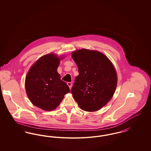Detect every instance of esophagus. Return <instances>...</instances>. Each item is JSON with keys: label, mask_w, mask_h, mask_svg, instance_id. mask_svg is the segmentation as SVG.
<instances>
[{"label": "esophagus", "mask_w": 151, "mask_h": 151, "mask_svg": "<svg viewBox=\"0 0 151 151\" xmlns=\"http://www.w3.org/2000/svg\"><path fill=\"white\" fill-rule=\"evenodd\" d=\"M67 85L68 86L70 89H71V86H72V83H71V82H68V83H67Z\"/></svg>", "instance_id": "1"}]
</instances>
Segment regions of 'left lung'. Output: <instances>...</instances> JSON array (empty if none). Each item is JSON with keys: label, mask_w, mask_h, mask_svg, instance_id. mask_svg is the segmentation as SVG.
Returning a JSON list of instances; mask_svg holds the SVG:
<instances>
[{"label": "left lung", "mask_w": 151, "mask_h": 151, "mask_svg": "<svg viewBox=\"0 0 151 151\" xmlns=\"http://www.w3.org/2000/svg\"><path fill=\"white\" fill-rule=\"evenodd\" d=\"M79 75L71 90L79 107L95 111L104 107L115 92L117 76L108 58L98 51L81 49L72 52Z\"/></svg>", "instance_id": "obj_1"}]
</instances>
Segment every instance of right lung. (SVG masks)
I'll return each mask as SVG.
<instances>
[{"label": "right lung", "instance_id": "right-lung-1", "mask_svg": "<svg viewBox=\"0 0 151 151\" xmlns=\"http://www.w3.org/2000/svg\"><path fill=\"white\" fill-rule=\"evenodd\" d=\"M61 58L49 54L38 59L30 67L25 82L29 100L46 111L54 110L70 90L60 79L57 68Z\"/></svg>", "mask_w": 151, "mask_h": 151}]
</instances>
